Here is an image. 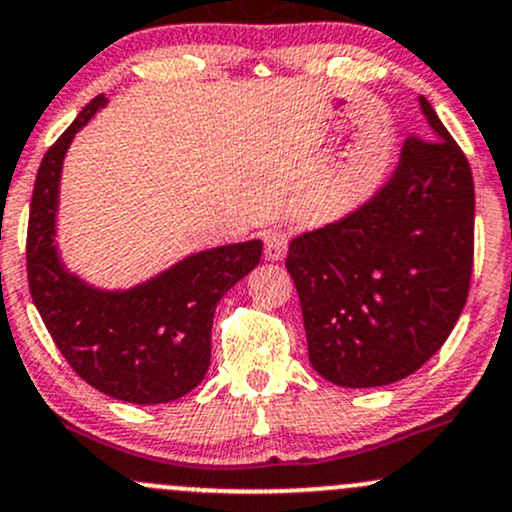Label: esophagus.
<instances>
[{"mask_svg":"<svg viewBox=\"0 0 512 512\" xmlns=\"http://www.w3.org/2000/svg\"><path fill=\"white\" fill-rule=\"evenodd\" d=\"M265 257L272 262H279L286 255L289 247V233L284 228H269L265 233Z\"/></svg>","mask_w":512,"mask_h":512,"instance_id":"esophagus-1","label":"esophagus"}]
</instances>
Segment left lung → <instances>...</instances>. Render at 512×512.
I'll return each mask as SVG.
<instances>
[{
  "mask_svg": "<svg viewBox=\"0 0 512 512\" xmlns=\"http://www.w3.org/2000/svg\"><path fill=\"white\" fill-rule=\"evenodd\" d=\"M430 138L411 136L367 204L291 240L308 359L323 379L369 389L406 379L445 345L474 267V179L420 97Z\"/></svg>",
  "mask_w": 512,
  "mask_h": 512,
  "instance_id": "8db88e82",
  "label": "left lung"
}]
</instances>
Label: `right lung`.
<instances>
[{
	"label": "right lung",
	"instance_id": "add662e5",
	"mask_svg": "<svg viewBox=\"0 0 512 512\" xmlns=\"http://www.w3.org/2000/svg\"><path fill=\"white\" fill-rule=\"evenodd\" d=\"M104 104V94L89 101L38 167L26 235L28 289L50 338L89 386L140 406L170 403L209 372L216 303L257 267L262 243L196 252L126 291L94 289L67 272L55 245L60 172L75 133Z\"/></svg>",
	"mask_w": 512,
	"mask_h": 512
}]
</instances>
